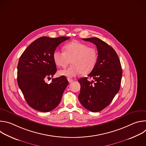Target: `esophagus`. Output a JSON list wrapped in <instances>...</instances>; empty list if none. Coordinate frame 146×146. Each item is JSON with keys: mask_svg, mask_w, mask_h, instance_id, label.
I'll return each mask as SVG.
<instances>
[{"mask_svg": "<svg viewBox=\"0 0 146 146\" xmlns=\"http://www.w3.org/2000/svg\"><path fill=\"white\" fill-rule=\"evenodd\" d=\"M68 80L69 82H70V83H71V82H72L73 81V80L72 79H70V78H68Z\"/></svg>", "mask_w": 146, "mask_h": 146, "instance_id": "1", "label": "esophagus"}]
</instances>
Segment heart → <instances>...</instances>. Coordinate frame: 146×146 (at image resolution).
Returning a JSON list of instances; mask_svg holds the SVG:
<instances>
[{"instance_id":"1","label":"heart","mask_w":146,"mask_h":146,"mask_svg":"<svg viewBox=\"0 0 146 146\" xmlns=\"http://www.w3.org/2000/svg\"><path fill=\"white\" fill-rule=\"evenodd\" d=\"M64 52L55 50L53 53V59L56 66L66 67L72 62L68 68L60 70L59 76L73 78L82 73L87 74L95 68L97 60L96 50L88 45L74 41L66 44L64 47Z\"/></svg>"}]
</instances>
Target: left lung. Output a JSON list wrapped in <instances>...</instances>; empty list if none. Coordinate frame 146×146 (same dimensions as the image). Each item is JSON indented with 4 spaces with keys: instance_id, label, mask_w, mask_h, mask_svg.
I'll list each match as a JSON object with an SVG mask.
<instances>
[{
    "instance_id": "8db88e82",
    "label": "left lung",
    "mask_w": 146,
    "mask_h": 146,
    "mask_svg": "<svg viewBox=\"0 0 146 146\" xmlns=\"http://www.w3.org/2000/svg\"><path fill=\"white\" fill-rule=\"evenodd\" d=\"M95 44L98 60L94 70L87 77L78 80L81 85L78 99L82 106L92 112L106 108L119 90L122 71L120 60L115 50L105 41L97 38H82Z\"/></svg>"
}]
</instances>
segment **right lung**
I'll return each instance as SVG.
<instances>
[{"instance_id": "right-lung-1", "label": "right lung", "mask_w": 146, "mask_h": 146, "mask_svg": "<svg viewBox=\"0 0 146 146\" xmlns=\"http://www.w3.org/2000/svg\"><path fill=\"white\" fill-rule=\"evenodd\" d=\"M69 37H41L35 40L21 55L17 67V82L28 105L33 109L48 112L59 104L69 82L65 76L52 79L56 66L53 53Z\"/></svg>"}]
</instances>
